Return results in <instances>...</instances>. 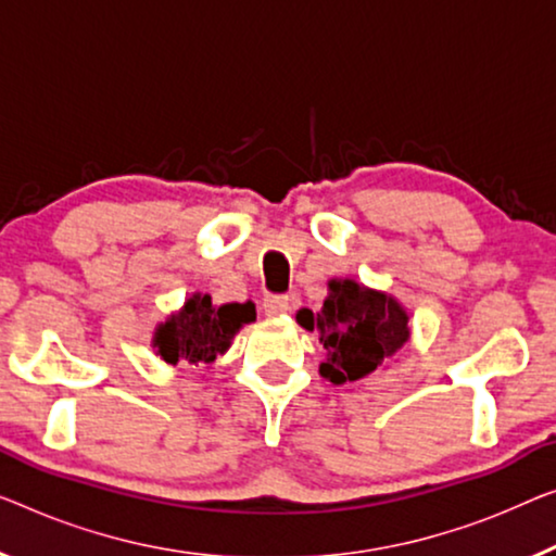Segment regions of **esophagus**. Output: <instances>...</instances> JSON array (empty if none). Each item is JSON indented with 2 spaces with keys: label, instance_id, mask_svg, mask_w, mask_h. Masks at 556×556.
Listing matches in <instances>:
<instances>
[{
  "label": "esophagus",
  "instance_id": "obj_1",
  "mask_svg": "<svg viewBox=\"0 0 556 556\" xmlns=\"http://www.w3.org/2000/svg\"><path fill=\"white\" fill-rule=\"evenodd\" d=\"M262 306L267 314H285V312H289V296L287 294H267L264 296Z\"/></svg>",
  "mask_w": 556,
  "mask_h": 556
}]
</instances>
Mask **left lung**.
<instances>
[{"mask_svg": "<svg viewBox=\"0 0 556 556\" xmlns=\"http://www.w3.org/2000/svg\"><path fill=\"white\" fill-rule=\"evenodd\" d=\"M296 321L319 331V342L327 350L319 371L331 384L371 375L409 339L407 312L392 296L364 289L352 279L329 281L325 306L317 314L300 309Z\"/></svg>", "mask_w": 556, "mask_h": 556, "instance_id": "1", "label": "left lung"}]
</instances>
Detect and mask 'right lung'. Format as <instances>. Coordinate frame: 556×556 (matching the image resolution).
<instances>
[{"label": "right lung", "instance_id": "1", "mask_svg": "<svg viewBox=\"0 0 556 556\" xmlns=\"http://www.w3.org/2000/svg\"><path fill=\"white\" fill-rule=\"evenodd\" d=\"M254 317L252 302L214 306L210 294H194L185 309L156 329L154 346H160L162 359L169 364H210L229 350L237 331Z\"/></svg>", "mask_w": 556, "mask_h": 556}]
</instances>
